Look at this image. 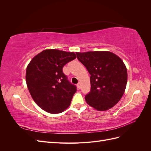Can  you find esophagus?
Segmentation results:
<instances>
[{"label":"esophagus","instance_id":"esophagus-1","mask_svg":"<svg viewBox=\"0 0 151 151\" xmlns=\"http://www.w3.org/2000/svg\"><path fill=\"white\" fill-rule=\"evenodd\" d=\"M77 88H78L79 89H81V83H78L77 84Z\"/></svg>","mask_w":151,"mask_h":151}]
</instances>
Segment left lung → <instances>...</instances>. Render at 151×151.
Instances as JSON below:
<instances>
[{"instance_id": "1", "label": "left lung", "mask_w": 151, "mask_h": 151, "mask_svg": "<svg viewBox=\"0 0 151 151\" xmlns=\"http://www.w3.org/2000/svg\"><path fill=\"white\" fill-rule=\"evenodd\" d=\"M77 58L91 75V91L86 103L98 111H106L120 101L127 83V70L122 59L110 52H76Z\"/></svg>"}]
</instances>
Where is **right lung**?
<instances>
[{"label": "right lung", "instance_id": "right-lung-1", "mask_svg": "<svg viewBox=\"0 0 151 151\" xmlns=\"http://www.w3.org/2000/svg\"><path fill=\"white\" fill-rule=\"evenodd\" d=\"M76 58L74 52L45 50L27 67L26 81L30 94L45 111L60 113L69 106L77 87L70 83L62 68Z\"/></svg>", "mask_w": 151, "mask_h": 151}]
</instances>
